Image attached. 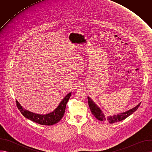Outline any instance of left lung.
Masks as SVG:
<instances>
[{"instance_id":"left-lung-1","label":"left lung","mask_w":152,"mask_h":152,"mask_svg":"<svg viewBox=\"0 0 152 152\" xmlns=\"http://www.w3.org/2000/svg\"><path fill=\"white\" fill-rule=\"evenodd\" d=\"M88 104L91 110V113L94 115V117L100 121L107 120L110 123H116V122L120 121L121 120H124L125 118L128 117L129 115H131L132 114H133L135 111H137V110L138 109L141 104V102L139 103L136 106L134 107L133 108H132V109L129 110L126 112L115 114L113 116L110 115L106 117L105 115L104 114L102 110L90 97H88Z\"/></svg>"}]
</instances>
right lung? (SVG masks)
<instances>
[{"mask_svg": "<svg viewBox=\"0 0 152 152\" xmlns=\"http://www.w3.org/2000/svg\"><path fill=\"white\" fill-rule=\"evenodd\" d=\"M72 93V92L69 93L64 97L56 109H55L52 112L46 114H39L31 112L25 109L17 101V100H16L17 106L21 113L26 118L39 124L51 126L58 123L63 117L65 110H66V104L70 97Z\"/></svg>", "mask_w": 152, "mask_h": 152, "instance_id": "1", "label": "right lung"}]
</instances>
